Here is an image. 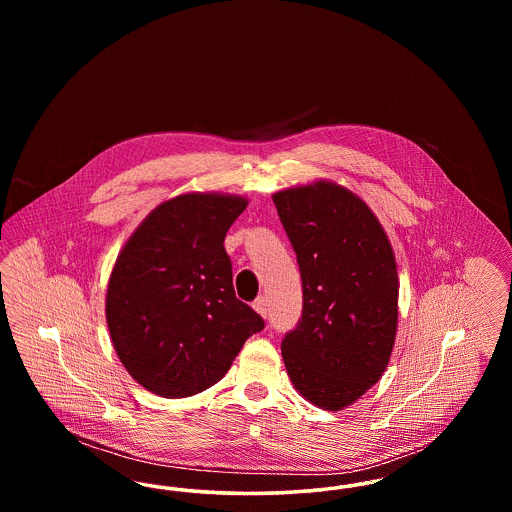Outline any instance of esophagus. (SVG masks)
Wrapping results in <instances>:
<instances>
[{
    "label": "esophagus",
    "instance_id": "34e87169",
    "mask_svg": "<svg viewBox=\"0 0 512 512\" xmlns=\"http://www.w3.org/2000/svg\"><path fill=\"white\" fill-rule=\"evenodd\" d=\"M253 309L261 315V317H267L268 313V305H267V297L265 295H261V297H257L255 301H253Z\"/></svg>",
    "mask_w": 512,
    "mask_h": 512
}]
</instances>
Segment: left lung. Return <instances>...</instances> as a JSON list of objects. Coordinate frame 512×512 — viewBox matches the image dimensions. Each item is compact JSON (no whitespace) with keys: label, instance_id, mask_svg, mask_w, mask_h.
I'll return each instance as SVG.
<instances>
[{"label":"left lung","instance_id":"obj_1","mask_svg":"<svg viewBox=\"0 0 512 512\" xmlns=\"http://www.w3.org/2000/svg\"><path fill=\"white\" fill-rule=\"evenodd\" d=\"M272 201L303 284V315L282 340V359L301 397L341 411L390 363L399 301L393 247L365 199L338 182L320 178Z\"/></svg>","mask_w":512,"mask_h":512}]
</instances>
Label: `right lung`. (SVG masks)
Wrapping results in <instances>:
<instances>
[{
	"instance_id": "add662e5",
	"label": "right lung",
	"mask_w": 512,
	"mask_h": 512,
	"mask_svg": "<svg viewBox=\"0 0 512 512\" xmlns=\"http://www.w3.org/2000/svg\"><path fill=\"white\" fill-rule=\"evenodd\" d=\"M249 199L188 192L159 203L113 265L105 317L128 374L147 391L180 399L215 386L265 322L236 299L228 228Z\"/></svg>"
}]
</instances>
